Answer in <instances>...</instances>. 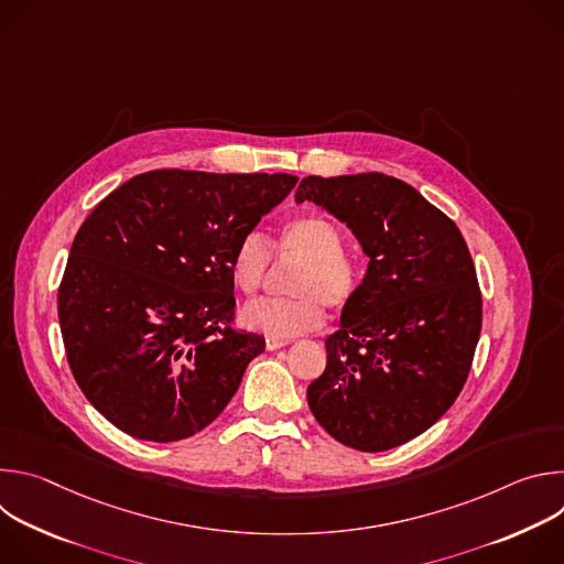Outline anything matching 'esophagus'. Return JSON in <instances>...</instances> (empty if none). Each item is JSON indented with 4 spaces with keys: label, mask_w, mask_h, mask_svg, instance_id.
Wrapping results in <instances>:
<instances>
[{
    "label": "esophagus",
    "mask_w": 564,
    "mask_h": 564,
    "mask_svg": "<svg viewBox=\"0 0 564 564\" xmlns=\"http://www.w3.org/2000/svg\"><path fill=\"white\" fill-rule=\"evenodd\" d=\"M290 341L288 339H276V337H265V348L268 350H279L283 346H288Z\"/></svg>",
    "instance_id": "esophagus-1"
}]
</instances>
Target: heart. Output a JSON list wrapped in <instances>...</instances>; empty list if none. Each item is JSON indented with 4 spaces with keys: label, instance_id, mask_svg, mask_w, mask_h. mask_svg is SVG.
I'll return each instance as SVG.
<instances>
[{
    "label": "heart",
    "instance_id": "heart-1",
    "mask_svg": "<svg viewBox=\"0 0 564 564\" xmlns=\"http://www.w3.org/2000/svg\"><path fill=\"white\" fill-rule=\"evenodd\" d=\"M279 259L301 261L285 299H259L240 310V324L268 337L290 339L324 324L326 307H346L359 288V268L344 254L339 227L321 214H305L283 225L276 238ZM272 250L263 231L240 236L229 257V274L243 294H254L270 270Z\"/></svg>",
    "mask_w": 564,
    "mask_h": 564
}]
</instances>
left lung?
<instances>
[{"instance_id":"8db88e82","label":"left lung","mask_w":564,"mask_h":564,"mask_svg":"<svg viewBox=\"0 0 564 564\" xmlns=\"http://www.w3.org/2000/svg\"><path fill=\"white\" fill-rule=\"evenodd\" d=\"M346 223L368 270L326 339L307 386L316 422L337 442L379 453L431 429L457 399L481 330V294L457 225L415 187L377 172L301 181Z\"/></svg>"}]
</instances>
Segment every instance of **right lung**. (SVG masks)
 <instances>
[{
  "label": "right lung",
  "mask_w": 564,
  "mask_h": 564,
  "mask_svg": "<svg viewBox=\"0 0 564 564\" xmlns=\"http://www.w3.org/2000/svg\"><path fill=\"white\" fill-rule=\"evenodd\" d=\"M290 174L155 170L77 229L57 292L70 372L122 433L178 442L212 424L265 339L234 330L229 257Z\"/></svg>",
  "instance_id": "right-lung-1"
}]
</instances>
